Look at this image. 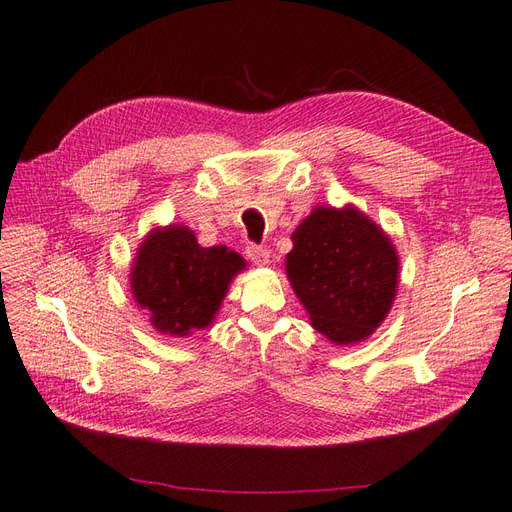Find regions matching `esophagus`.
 Here are the masks:
<instances>
[{"label":"esophagus","mask_w":512,"mask_h":512,"mask_svg":"<svg viewBox=\"0 0 512 512\" xmlns=\"http://www.w3.org/2000/svg\"><path fill=\"white\" fill-rule=\"evenodd\" d=\"M245 254H248V258L254 264H258V267H264V264H269V258H271L269 250L262 248V245H256V243H250L248 248H245Z\"/></svg>","instance_id":"34e87169"}]
</instances>
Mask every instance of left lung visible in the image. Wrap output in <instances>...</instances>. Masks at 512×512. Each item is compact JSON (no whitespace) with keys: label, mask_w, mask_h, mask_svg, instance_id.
<instances>
[{"label":"left lung","mask_w":512,"mask_h":512,"mask_svg":"<svg viewBox=\"0 0 512 512\" xmlns=\"http://www.w3.org/2000/svg\"><path fill=\"white\" fill-rule=\"evenodd\" d=\"M286 273L317 332L337 345L368 339L398 288L392 239L354 205L315 207L292 233Z\"/></svg>","instance_id":"1"}]
</instances>
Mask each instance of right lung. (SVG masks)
Masks as SVG:
<instances>
[{"instance_id":"1","label":"right lung","mask_w":512,"mask_h":512,"mask_svg":"<svg viewBox=\"0 0 512 512\" xmlns=\"http://www.w3.org/2000/svg\"><path fill=\"white\" fill-rule=\"evenodd\" d=\"M245 260L226 245L201 248L188 226L154 228L131 267V292L152 326L169 337H188L216 320L226 290Z\"/></svg>"}]
</instances>
